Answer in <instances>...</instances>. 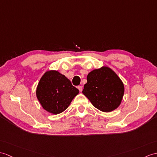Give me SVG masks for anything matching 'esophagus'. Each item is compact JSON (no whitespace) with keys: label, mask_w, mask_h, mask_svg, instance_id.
Segmentation results:
<instances>
[{"label":"esophagus","mask_w":157,"mask_h":157,"mask_svg":"<svg viewBox=\"0 0 157 157\" xmlns=\"http://www.w3.org/2000/svg\"><path fill=\"white\" fill-rule=\"evenodd\" d=\"M78 90H79V92H82V90H83V87L81 86H79L78 87Z\"/></svg>","instance_id":"esophagus-1"}]
</instances>
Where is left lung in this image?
I'll use <instances>...</instances> for the list:
<instances>
[{
	"label": "left lung",
	"mask_w": 157,
	"mask_h": 157,
	"mask_svg": "<svg viewBox=\"0 0 157 157\" xmlns=\"http://www.w3.org/2000/svg\"><path fill=\"white\" fill-rule=\"evenodd\" d=\"M82 93L98 110L110 112L121 104L124 86L118 75L108 67L90 71Z\"/></svg>",
	"instance_id": "left-lung-1"
}]
</instances>
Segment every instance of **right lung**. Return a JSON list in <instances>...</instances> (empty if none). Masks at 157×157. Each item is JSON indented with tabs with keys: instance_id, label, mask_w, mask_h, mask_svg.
I'll return each instance as SVG.
<instances>
[{
	"instance_id": "obj_1",
	"label": "right lung",
	"mask_w": 157,
	"mask_h": 157,
	"mask_svg": "<svg viewBox=\"0 0 157 157\" xmlns=\"http://www.w3.org/2000/svg\"><path fill=\"white\" fill-rule=\"evenodd\" d=\"M79 94L78 89L59 71H46L40 79L36 96L44 110L58 114L66 110Z\"/></svg>"
}]
</instances>
